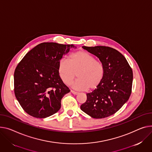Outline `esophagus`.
I'll use <instances>...</instances> for the list:
<instances>
[{
	"instance_id": "esophagus-1",
	"label": "esophagus",
	"mask_w": 152,
	"mask_h": 152,
	"mask_svg": "<svg viewBox=\"0 0 152 152\" xmlns=\"http://www.w3.org/2000/svg\"><path fill=\"white\" fill-rule=\"evenodd\" d=\"M71 92H72L73 94H74V95H77L79 93L78 92H75V91H73V90H71Z\"/></svg>"
}]
</instances>
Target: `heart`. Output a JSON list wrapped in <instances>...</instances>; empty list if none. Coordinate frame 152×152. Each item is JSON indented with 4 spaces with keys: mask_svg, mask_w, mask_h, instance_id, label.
I'll list each match as a JSON object with an SVG mask.
<instances>
[{
    "mask_svg": "<svg viewBox=\"0 0 152 152\" xmlns=\"http://www.w3.org/2000/svg\"><path fill=\"white\" fill-rule=\"evenodd\" d=\"M66 59L60 60L58 64V73L65 84L73 81L77 73L78 78L72 84L73 88L79 90H93L102 83L105 75L104 64L86 51L71 54Z\"/></svg>",
    "mask_w": 152,
    "mask_h": 152,
    "instance_id": "1",
    "label": "heart"
}]
</instances>
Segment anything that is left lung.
Segmentation results:
<instances>
[{
	"instance_id": "1",
	"label": "left lung",
	"mask_w": 152,
	"mask_h": 152,
	"mask_svg": "<svg viewBox=\"0 0 152 152\" xmlns=\"http://www.w3.org/2000/svg\"><path fill=\"white\" fill-rule=\"evenodd\" d=\"M83 48L104 64L105 75L101 84L87 94V101L80 109L94 118L107 117L128 102L132 88V69L125 57L115 49L103 46Z\"/></svg>"
}]
</instances>
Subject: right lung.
Instances as JSON below:
<instances>
[{
    "label": "right lung",
    "instance_id": "obj_1",
    "mask_svg": "<svg viewBox=\"0 0 152 152\" xmlns=\"http://www.w3.org/2000/svg\"><path fill=\"white\" fill-rule=\"evenodd\" d=\"M73 45L42 43L28 52L14 73L15 94L28 114L43 118L56 113L70 90L58 73V64Z\"/></svg>",
    "mask_w": 152,
    "mask_h": 152
}]
</instances>
